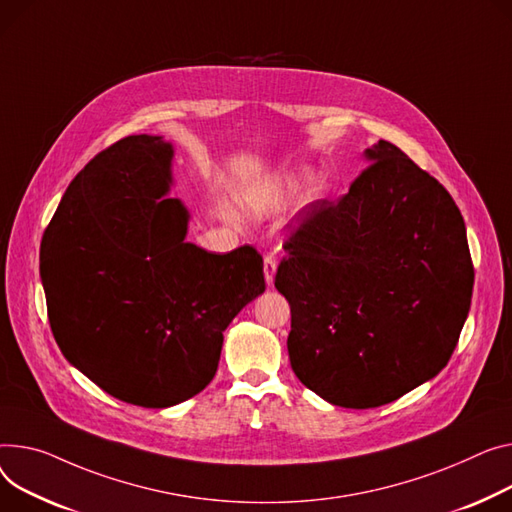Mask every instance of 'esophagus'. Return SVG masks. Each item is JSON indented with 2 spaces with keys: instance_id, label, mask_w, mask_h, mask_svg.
<instances>
[{
  "instance_id": "obj_1",
  "label": "esophagus",
  "mask_w": 512,
  "mask_h": 512,
  "mask_svg": "<svg viewBox=\"0 0 512 512\" xmlns=\"http://www.w3.org/2000/svg\"><path fill=\"white\" fill-rule=\"evenodd\" d=\"M276 267H278V263H276V257L271 255V253H265V259H263V274H265V282H267V286L274 284Z\"/></svg>"
}]
</instances>
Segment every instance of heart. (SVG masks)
Instances as JSON below:
<instances>
[{
  "mask_svg": "<svg viewBox=\"0 0 512 512\" xmlns=\"http://www.w3.org/2000/svg\"><path fill=\"white\" fill-rule=\"evenodd\" d=\"M304 179H306V175H294V177H288V179L284 181L282 189H286V191H294V189H298V187L304 183Z\"/></svg>",
  "mask_w": 512,
  "mask_h": 512,
  "instance_id": "heart-1",
  "label": "heart"
}]
</instances>
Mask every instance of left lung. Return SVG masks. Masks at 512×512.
<instances>
[{
	"label": "left lung",
	"instance_id": "1",
	"mask_svg": "<svg viewBox=\"0 0 512 512\" xmlns=\"http://www.w3.org/2000/svg\"><path fill=\"white\" fill-rule=\"evenodd\" d=\"M290 232L276 288L290 302L296 377L333 405L391 403L447 366L469 313L473 263L449 191L397 146Z\"/></svg>",
	"mask_w": 512,
	"mask_h": 512
}]
</instances>
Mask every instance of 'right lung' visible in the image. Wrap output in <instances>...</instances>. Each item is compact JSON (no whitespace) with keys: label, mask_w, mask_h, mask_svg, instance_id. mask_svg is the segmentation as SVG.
I'll use <instances>...</instances> for the list:
<instances>
[{"label":"right lung","mask_w":512,"mask_h":512,"mask_svg":"<svg viewBox=\"0 0 512 512\" xmlns=\"http://www.w3.org/2000/svg\"><path fill=\"white\" fill-rule=\"evenodd\" d=\"M173 146L129 135L67 187L41 241V280L59 350L109 395L177 405L214 379L224 329L263 294L251 245L208 253L185 241L189 214L164 197Z\"/></svg>","instance_id":"add662e5"}]
</instances>
